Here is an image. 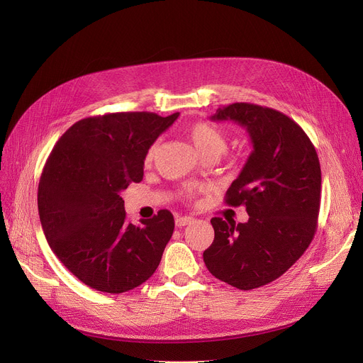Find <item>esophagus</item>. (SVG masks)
I'll list each match as a JSON object with an SVG mask.
<instances>
[{"label":"esophagus","instance_id":"1","mask_svg":"<svg viewBox=\"0 0 363 363\" xmlns=\"http://www.w3.org/2000/svg\"><path fill=\"white\" fill-rule=\"evenodd\" d=\"M193 222H194V218H191V216H178L175 219V223H177L178 228H182V226L189 225V223H193Z\"/></svg>","mask_w":363,"mask_h":363}]
</instances>
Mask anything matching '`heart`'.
Returning a JSON list of instances; mask_svg holds the SVG:
<instances>
[{"label": "heart", "instance_id": "heart-1", "mask_svg": "<svg viewBox=\"0 0 363 363\" xmlns=\"http://www.w3.org/2000/svg\"><path fill=\"white\" fill-rule=\"evenodd\" d=\"M185 135L186 138L193 143L196 150L199 151V155L207 160H216L222 152L228 147V135L223 128L213 122H207V121H200L193 125H189L185 129ZM157 150V143L151 144L148 150L145 151L144 156V163L148 166L155 160V155ZM199 191V188L194 185H188L182 194L185 199H193Z\"/></svg>", "mask_w": 363, "mask_h": 363}]
</instances>
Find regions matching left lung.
Masks as SVG:
<instances>
[{"label":"left lung","instance_id":"8db88e82","mask_svg":"<svg viewBox=\"0 0 363 363\" xmlns=\"http://www.w3.org/2000/svg\"><path fill=\"white\" fill-rule=\"evenodd\" d=\"M213 121L249 132L253 151L228 188V206H245L249 220L212 218L215 240L203 253L208 272L238 290H253L287 272L312 242L320 206L315 145L293 119L271 107L233 103Z\"/></svg>","mask_w":363,"mask_h":363}]
</instances>
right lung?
I'll return each instance as SVG.
<instances>
[{
    "instance_id": "1",
    "label": "right lung",
    "mask_w": 363,
    "mask_h": 363,
    "mask_svg": "<svg viewBox=\"0 0 363 363\" xmlns=\"http://www.w3.org/2000/svg\"><path fill=\"white\" fill-rule=\"evenodd\" d=\"M178 114L85 118L51 150L38 185V212L52 253L88 287L121 294L156 272L174 215L163 208L133 225L121 193L143 181L145 151Z\"/></svg>"
}]
</instances>
